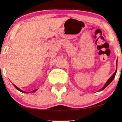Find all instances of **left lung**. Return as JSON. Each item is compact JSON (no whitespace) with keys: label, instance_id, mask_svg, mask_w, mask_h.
I'll return each mask as SVG.
<instances>
[{"label":"left lung","instance_id":"obj_1","mask_svg":"<svg viewBox=\"0 0 122 122\" xmlns=\"http://www.w3.org/2000/svg\"><path fill=\"white\" fill-rule=\"evenodd\" d=\"M117 62H116V70L115 72H114L112 76L111 77H110V78H109V79H108V80L107 81V82H106V84H104V86H103V87H102V88H101V89L99 91H102V90H104V88H106V87H107V86H109V85L110 84V83H111V82L113 80V79H114V77H115V76H116V72H117Z\"/></svg>","mask_w":122,"mask_h":122}]
</instances>
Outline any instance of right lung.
<instances>
[{
	"label": "right lung",
	"mask_w": 122,
	"mask_h": 122,
	"mask_svg": "<svg viewBox=\"0 0 122 122\" xmlns=\"http://www.w3.org/2000/svg\"><path fill=\"white\" fill-rule=\"evenodd\" d=\"M13 86H14V87H15V88H16L17 90H18L20 91V92H22V93H30V92H32V93H34V92H36V90H37V89H35V90H33V91H32V92H25V91L22 90L21 89H20V88H18V87H17V86H16L14 84H13Z\"/></svg>",
	"instance_id": "right-lung-1"
}]
</instances>
